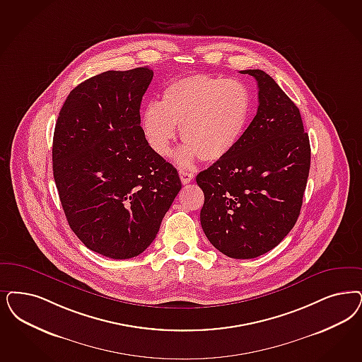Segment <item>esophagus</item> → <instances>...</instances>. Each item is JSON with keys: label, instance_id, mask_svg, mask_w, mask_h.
I'll use <instances>...</instances> for the list:
<instances>
[{"label": "esophagus", "instance_id": "34e87169", "mask_svg": "<svg viewBox=\"0 0 362 362\" xmlns=\"http://www.w3.org/2000/svg\"><path fill=\"white\" fill-rule=\"evenodd\" d=\"M179 176H180V180H182L183 185H187L194 179V174L189 173V171H185V170L179 171Z\"/></svg>", "mask_w": 362, "mask_h": 362}]
</instances>
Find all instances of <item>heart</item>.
<instances>
[{"instance_id": "b5f03b06", "label": "heart", "mask_w": 362, "mask_h": 362, "mask_svg": "<svg viewBox=\"0 0 362 362\" xmlns=\"http://www.w3.org/2000/svg\"><path fill=\"white\" fill-rule=\"evenodd\" d=\"M251 93L237 78L195 74L168 83L160 104L150 103L141 112V129L156 155L167 156L180 127L186 144L175 153L188 167L202 158L215 163L234 150L243 136L251 113Z\"/></svg>"}]
</instances>
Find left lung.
Listing matches in <instances>:
<instances>
[{
    "label": "left lung",
    "mask_w": 362,
    "mask_h": 362,
    "mask_svg": "<svg viewBox=\"0 0 362 362\" xmlns=\"http://www.w3.org/2000/svg\"><path fill=\"white\" fill-rule=\"evenodd\" d=\"M258 111L237 147L197 176L200 223L215 249L251 259L274 249L298 219L310 170L309 135L298 107L261 69Z\"/></svg>",
    "instance_id": "1"
}]
</instances>
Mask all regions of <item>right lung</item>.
Instances as JSON below:
<instances>
[{
  "label": "right lung",
  "instance_id": "1",
  "mask_svg": "<svg viewBox=\"0 0 362 362\" xmlns=\"http://www.w3.org/2000/svg\"><path fill=\"white\" fill-rule=\"evenodd\" d=\"M153 72L107 71L71 90L53 135V176L66 221L88 249L129 259L150 246L182 188L151 150L140 103Z\"/></svg>",
  "mask_w": 362,
  "mask_h": 362
}]
</instances>
